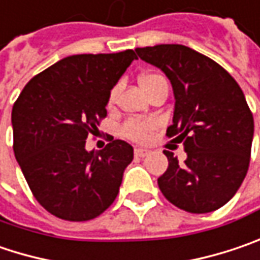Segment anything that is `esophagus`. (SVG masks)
Segmentation results:
<instances>
[{
  "instance_id": "esophagus-1",
  "label": "esophagus",
  "mask_w": 260,
  "mask_h": 260,
  "mask_svg": "<svg viewBox=\"0 0 260 260\" xmlns=\"http://www.w3.org/2000/svg\"><path fill=\"white\" fill-rule=\"evenodd\" d=\"M134 153H135L137 157H147V156L150 154V151H148L147 148H135Z\"/></svg>"
}]
</instances>
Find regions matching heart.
I'll use <instances>...</instances> for the list:
<instances>
[{
    "instance_id": "obj_1",
    "label": "heart",
    "mask_w": 260,
    "mask_h": 260,
    "mask_svg": "<svg viewBox=\"0 0 260 260\" xmlns=\"http://www.w3.org/2000/svg\"><path fill=\"white\" fill-rule=\"evenodd\" d=\"M160 82H166V79L157 75V73H145L140 78V85L143 86L145 92L153 88L154 85L160 84ZM116 95V89L112 91L110 94V99H109V103H113ZM156 128V122L151 120V119H129L126 120L122 128H120V132L123 137H126L128 140H132V141H137V143H143L148 138L150 132Z\"/></svg>"
}]
</instances>
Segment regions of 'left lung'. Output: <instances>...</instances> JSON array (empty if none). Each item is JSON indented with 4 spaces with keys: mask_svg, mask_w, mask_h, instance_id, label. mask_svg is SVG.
Wrapping results in <instances>:
<instances>
[{
    "mask_svg": "<svg viewBox=\"0 0 260 260\" xmlns=\"http://www.w3.org/2000/svg\"><path fill=\"white\" fill-rule=\"evenodd\" d=\"M135 51L171 81L175 110L166 135L187 153L179 163L174 153L163 151L169 166L157 179L159 188L185 212L219 209L234 197L250 163L254 123L240 85L216 61L185 45Z\"/></svg>",
    "mask_w": 260,
    "mask_h": 260,
    "instance_id": "8db88e82",
    "label": "left lung"
}]
</instances>
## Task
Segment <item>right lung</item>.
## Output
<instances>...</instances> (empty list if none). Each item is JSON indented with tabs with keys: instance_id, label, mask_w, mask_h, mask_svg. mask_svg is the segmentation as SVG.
<instances>
[{
	"instance_id": "right-lung-1",
	"label": "right lung",
	"mask_w": 260,
	"mask_h": 260,
	"mask_svg": "<svg viewBox=\"0 0 260 260\" xmlns=\"http://www.w3.org/2000/svg\"><path fill=\"white\" fill-rule=\"evenodd\" d=\"M135 58L132 50L66 57L34 76L13 106L16 160L39 205L60 219L89 221L115 202L132 145L113 140L86 151L85 143Z\"/></svg>"
}]
</instances>
